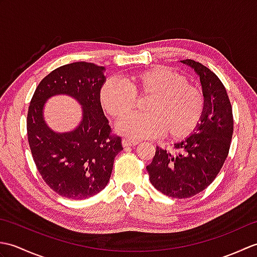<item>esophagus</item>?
<instances>
[{
    "instance_id": "1",
    "label": "esophagus",
    "mask_w": 257,
    "mask_h": 257,
    "mask_svg": "<svg viewBox=\"0 0 257 257\" xmlns=\"http://www.w3.org/2000/svg\"><path fill=\"white\" fill-rule=\"evenodd\" d=\"M139 144L138 140L135 139H129V138H124L122 139V146L123 147H132V146H137Z\"/></svg>"
}]
</instances>
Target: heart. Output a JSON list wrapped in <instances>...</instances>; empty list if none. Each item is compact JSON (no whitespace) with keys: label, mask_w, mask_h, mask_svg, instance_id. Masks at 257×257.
I'll return each mask as SVG.
<instances>
[{"label":"heart","mask_w":257,"mask_h":257,"mask_svg":"<svg viewBox=\"0 0 257 257\" xmlns=\"http://www.w3.org/2000/svg\"><path fill=\"white\" fill-rule=\"evenodd\" d=\"M149 96L145 115L126 116L134 107L136 97ZM106 112L119 119L117 130L128 137L141 139L166 137L179 140L188 137L204 113V96L187 78L166 67H154L125 76L120 81L108 79L99 91Z\"/></svg>","instance_id":"heart-1"}]
</instances>
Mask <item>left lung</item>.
<instances>
[{"label":"left lung","instance_id":"1","mask_svg":"<svg viewBox=\"0 0 257 257\" xmlns=\"http://www.w3.org/2000/svg\"><path fill=\"white\" fill-rule=\"evenodd\" d=\"M194 69L204 96V113L188 138L174 144L178 154L157 147L147 166L154 187L170 198L187 199L213 182L230 150L233 113L224 85L217 76L192 59L180 61Z\"/></svg>","mask_w":257,"mask_h":257}]
</instances>
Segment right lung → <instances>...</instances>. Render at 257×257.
I'll list each match as a JSON object with an SVG mask.
<instances>
[{"mask_svg": "<svg viewBox=\"0 0 257 257\" xmlns=\"http://www.w3.org/2000/svg\"><path fill=\"white\" fill-rule=\"evenodd\" d=\"M105 72L92 63L64 65L42 79L30 103L26 127L33 159L48 187L64 198L81 200L99 193L122 150L121 138L111 136L99 101ZM57 94L72 96L82 106L81 122L67 133L54 132L44 119L46 101Z\"/></svg>", "mask_w": 257, "mask_h": 257, "instance_id": "add662e5", "label": "right lung"}]
</instances>
